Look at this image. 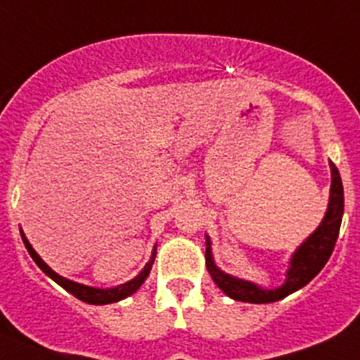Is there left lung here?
Instances as JSON below:
<instances>
[{
    "instance_id": "left-lung-1",
    "label": "left lung",
    "mask_w": 360,
    "mask_h": 360,
    "mask_svg": "<svg viewBox=\"0 0 360 360\" xmlns=\"http://www.w3.org/2000/svg\"><path fill=\"white\" fill-rule=\"evenodd\" d=\"M329 168H331V188H329V203L324 219L316 226V231L295 250V255L289 262L288 273H285V282L280 288L264 289L252 282H245V280H240V278L223 273L221 269H217L216 264H214L212 250H210V238L207 236V252H205L207 269L217 288L221 289L226 297L240 302H250V304L278 302L291 295V292L304 288L322 271V267H324L335 249L344 214L342 179H340L337 166L331 161H329Z\"/></svg>"
}]
</instances>
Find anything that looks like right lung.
Returning <instances> with one entry per match:
<instances>
[{
	"mask_svg": "<svg viewBox=\"0 0 360 360\" xmlns=\"http://www.w3.org/2000/svg\"><path fill=\"white\" fill-rule=\"evenodd\" d=\"M21 240H23V243H25L27 250H29L31 258L36 262V265H38V267H40L41 271L47 274V276L53 278L54 282L58 283V285H62L65 291L71 292L72 297H77L78 300L87 302V304H95V306H102V304H111V302H119V300H122V298L129 297V295H134V292L137 291V289L144 283V280H146V276L150 274V269H152V265H153V259H155V249H153L150 262L144 265L143 271H141V273H139L137 276L134 278V280H129V282L122 283V285H119V288L96 289V288H89V285H82V283L72 282V280H68V278L60 276L58 273H54L53 269L45 264L44 259L38 256V252L32 249V245L29 243V240H27L23 232H21Z\"/></svg>",
	"mask_w": 360,
	"mask_h": 360,
	"instance_id": "obj_1",
	"label": "right lung"
}]
</instances>
